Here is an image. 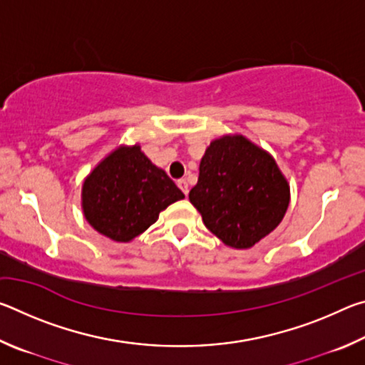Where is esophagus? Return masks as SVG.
<instances>
[{
  "label": "esophagus",
  "instance_id": "obj_1",
  "mask_svg": "<svg viewBox=\"0 0 365 365\" xmlns=\"http://www.w3.org/2000/svg\"><path fill=\"white\" fill-rule=\"evenodd\" d=\"M177 185H178V188H180L185 195H188V182H187V178H180V180L177 182Z\"/></svg>",
  "mask_w": 365,
  "mask_h": 365
}]
</instances>
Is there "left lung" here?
<instances>
[{
    "mask_svg": "<svg viewBox=\"0 0 365 365\" xmlns=\"http://www.w3.org/2000/svg\"><path fill=\"white\" fill-rule=\"evenodd\" d=\"M188 197L222 243L250 250L285 217L289 183L264 148L245 135H222L206 148Z\"/></svg>",
    "mask_w": 365,
    "mask_h": 365,
    "instance_id": "8db88e82",
    "label": "left lung"
}]
</instances>
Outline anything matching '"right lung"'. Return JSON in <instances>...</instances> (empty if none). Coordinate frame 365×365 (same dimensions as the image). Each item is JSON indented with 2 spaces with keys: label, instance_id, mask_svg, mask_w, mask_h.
I'll return each instance as SVG.
<instances>
[{
  "label": "right lung",
  "instance_id": "add662e5",
  "mask_svg": "<svg viewBox=\"0 0 365 365\" xmlns=\"http://www.w3.org/2000/svg\"><path fill=\"white\" fill-rule=\"evenodd\" d=\"M185 195L154 165L138 143L119 145L98 163L82 185V211L98 233L128 243Z\"/></svg>",
  "mask_w": 365,
  "mask_h": 365
}]
</instances>
